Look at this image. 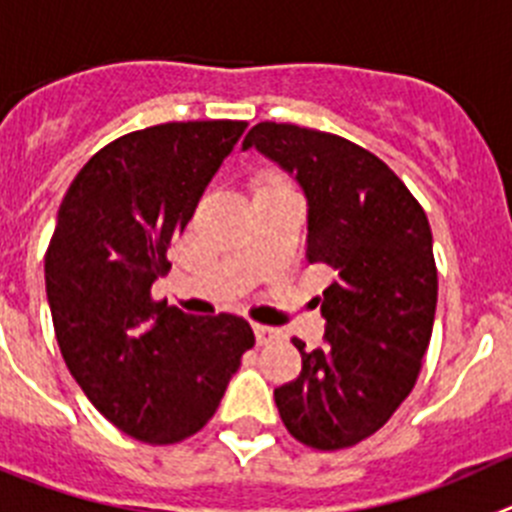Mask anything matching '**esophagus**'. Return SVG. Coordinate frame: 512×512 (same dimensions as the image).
<instances>
[{
    "label": "esophagus",
    "instance_id": "esophagus-1",
    "mask_svg": "<svg viewBox=\"0 0 512 512\" xmlns=\"http://www.w3.org/2000/svg\"><path fill=\"white\" fill-rule=\"evenodd\" d=\"M255 329V339L257 344H273L280 339V331L273 329V326H265V324H255L252 326Z\"/></svg>",
    "mask_w": 512,
    "mask_h": 512
}]
</instances>
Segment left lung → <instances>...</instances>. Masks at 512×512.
Masks as SVG:
<instances>
[{
    "instance_id": "obj_1",
    "label": "left lung",
    "mask_w": 512,
    "mask_h": 512,
    "mask_svg": "<svg viewBox=\"0 0 512 512\" xmlns=\"http://www.w3.org/2000/svg\"><path fill=\"white\" fill-rule=\"evenodd\" d=\"M278 163L308 204V262L334 270L324 290V347L275 388L293 439L321 451L372 436L408 398L436 313L434 239L426 211L388 165L329 132L260 122L242 150Z\"/></svg>"
}]
</instances>
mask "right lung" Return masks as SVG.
<instances>
[{"mask_svg": "<svg viewBox=\"0 0 512 512\" xmlns=\"http://www.w3.org/2000/svg\"><path fill=\"white\" fill-rule=\"evenodd\" d=\"M247 122H168L101 147L78 170L45 252V293L68 370L101 416L145 444L209 423L239 359L242 316H193L153 298L168 247Z\"/></svg>", "mask_w": 512, "mask_h": 512, "instance_id": "right-lung-1", "label": "right lung"}]
</instances>
